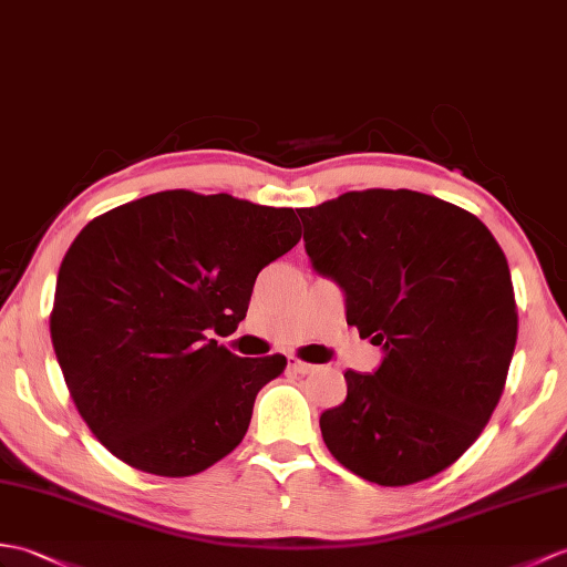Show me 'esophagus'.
I'll list each match as a JSON object with an SVG mask.
<instances>
[{
    "mask_svg": "<svg viewBox=\"0 0 567 567\" xmlns=\"http://www.w3.org/2000/svg\"><path fill=\"white\" fill-rule=\"evenodd\" d=\"M289 370H292L295 374H311L313 372V364L292 358V360H289Z\"/></svg>",
    "mask_w": 567,
    "mask_h": 567,
    "instance_id": "obj_1",
    "label": "esophagus"
}]
</instances>
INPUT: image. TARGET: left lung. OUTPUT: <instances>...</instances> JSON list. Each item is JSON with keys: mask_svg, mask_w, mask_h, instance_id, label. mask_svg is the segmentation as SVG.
<instances>
[{"mask_svg": "<svg viewBox=\"0 0 567 567\" xmlns=\"http://www.w3.org/2000/svg\"><path fill=\"white\" fill-rule=\"evenodd\" d=\"M313 268L346 292L348 326L384 350L346 372L321 413L340 464L401 488L450 468L503 396L517 301L503 248L466 209L415 190H350L297 209Z\"/></svg>", "mask_w": 567, "mask_h": 567, "instance_id": "obj_1", "label": "left lung"}]
</instances>
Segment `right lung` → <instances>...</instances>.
<instances>
[{
  "label": "right lung",
  "mask_w": 567,
  "mask_h": 567,
  "mask_svg": "<svg viewBox=\"0 0 567 567\" xmlns=\"http://www.w3.org/2000/svg\"><path fill=\"white\" fill-rule=\"evenodd\" d=\"M301 239L292 207L164 190L79 231L50 338L94 437L127 466L195 476L241 444L285 354L239 358L213 333L246 319L258 272Z\"/></svg>",
  "instance_id": "right-lung-1"
}]
</instances>
